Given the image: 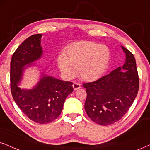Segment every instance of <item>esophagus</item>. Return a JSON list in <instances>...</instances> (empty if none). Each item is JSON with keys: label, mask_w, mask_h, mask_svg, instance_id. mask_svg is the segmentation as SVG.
<instances>
[{"label": "esophagus", "mask_w": 150, "mask_h": 150, "mask_svg": "<svg viewBox=\"0 0 150 150\" xmlns=\"http://www.w3.org/2000/svg\"><path fill=\"white\" fill-rule=\"evenodd\" d=\"M73 88H74V90H78V89H79V88H81V84L79 83H78V82H74V83H73Z\"/></svg>", "instance_id": "34e87169"}]
</instances>
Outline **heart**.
<instances>
[{"instance_id":"heart-1","label":"heart","mask_w":150,"mask_h":150,"mask_svg":"<svg viewBox=\"0 0 150 150\" xmlns=\"http://www.w3.org/2000/svg\"><path fill=\"white\" fill-rule=\"evenodd\" d=\"M109 59L110 52L106 46L81 41L68 46L65 55L58 56V64L61 72L68 78L74 76L75 68L78 67L79 75L83 80L93 81L102 76L106 71Z\"/></svg>"}]
</instances>
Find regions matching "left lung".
<instances>
[{"label":"left lung","mask_w":150,"mask_h":150,"mask_svg":"<svg viewBox=\"0 0 150 150\" xmlns=\"http://www.w3.org/2000/svg\"><path fill=\"white\" fill-rule=\"evenodd\" d=\"M126 62L122 67L93 82L83 83L87 97L85 110L95 122L110 125L126 114L137 96L139 77L133 53L122 47Z\"/></svg>","instance_id":"obj_1"}]
</instances>
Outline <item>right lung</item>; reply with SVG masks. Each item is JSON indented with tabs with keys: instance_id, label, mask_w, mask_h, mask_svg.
I'll return each mask as SVG.
<instances>
[{
	"instance_id": "add662e5",
	"label": "right lung",
	"mask_w": 150,
	"mask_h": 150,
	"mask_svg": "<svg viewBox=\"0 0 150 150\" xmlns=\"http://www.w3.org/2000/svg\"><path fill=\"white\" fill-rule=\"evenodd\" d=\"M41 34L28 38L13 53L10 62V88L18 108L35 122L47 124L53 121L62 112L66 97L73 92L72 83L42 76L38 84L31 90L17 86L28 64L42 55Z\"/></svg>"
}]
</instances>
